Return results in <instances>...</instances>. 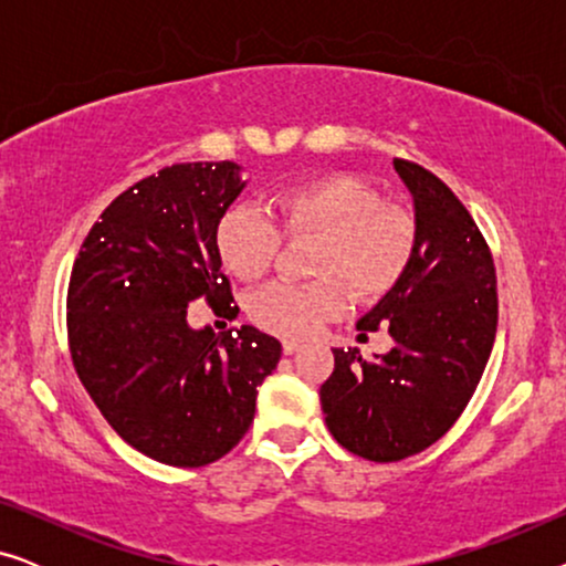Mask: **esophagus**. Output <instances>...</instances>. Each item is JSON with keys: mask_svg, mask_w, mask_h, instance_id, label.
Masks as SVG:
<instances>
[{"mask_svg": "<svg viewBox=\"0 0 566 566\" xmlns=\"http://www.w3.org/2000/svg\"><path fill=\"white\" fill-rule=\"evenodd\" d=\"M298 343H293V339H283V353L285 355H293V353H298Z\"/></svg>", "mask_w": 566, "mask_h": 566, "instance_id": "34e87169", "label": "esophagus"}]
</instances>
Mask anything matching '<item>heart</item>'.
Returning <instances> with one entry per match:
<instances>
[{
    "mask_svg": "<svg viewBox=\"0 0 566 566\" xmlns=\"http://www.w3.org/2000/svg\"><path fill=\"white\" fill-rule=\"evenodd\" d=\"M277 227L254 208H231L216 227L221 262L239 281L270 273L285 239H316L312 273L319 281L273 283L250 298L252 322L270 335L301 339L345 308L347 289L376 301L397 289L417 252V223L401 206L350 175H319L277 190ZM340 281L337 282L336 277Z\"/></svg>",
    "mask_w": 566,
    "mask_h": 566,
    "instance_id": "obj_1",
    "label": "heart"
}]
</instances>
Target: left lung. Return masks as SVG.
<instances>
[{"instance_id":"obj_1","label":"left lung","mask_w":566,"mask_h":566,"mask_svg":"<svg viewBox=\"0 0 566 566\" xmlns=\"http://www.w3.org/2000/svg\"><path fill=\"white\" fill-rule=\"evenodd\" d=\"M415 200L417 252L397 289L358 322L386 329L394 347L366 360L335 347L319 399L335 440L360 459L389 463L430 448L474 397L497 332V275L490 244L448 185L394 159Z\"/></svg>"}]
</instances>
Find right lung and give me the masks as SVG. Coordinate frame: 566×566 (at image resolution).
Here are the masks:
<instances>
[{"mask_svg": "<svg viewBox=\"0 0 566 566\" xmlns=\"http://www.w3.org/2000/svg\"><path fill=\"white\" fill-rule=\"evenodd\" d=\"M244 190L234 161H180L123 190L76 254L66 296L76 376L107 424L149 459L196 469L254 420L281 343L242 324L190 329L188 304L239 312L216 227Z\"/></svg>", "mask_w": 566, "mask_h": 566, "instance_id": "add662e5", "label": "right lung"}]
</instances>
